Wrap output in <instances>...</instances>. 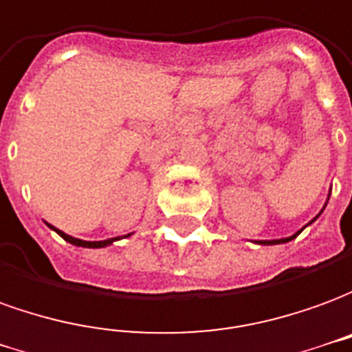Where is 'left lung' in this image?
<instances>
[{"mask_svg": "<svg viewBox=\"0 0 352 352\" xmlns=\"http://www.w3.org/2000/svg\"><path fill=\"white\" fill-rule=\"evenodd\" d=\"M330 191H331V189H330ZM328 199H330V193H328ZM328 199H326V203H324L322 210L318 212V214H316L315 218H313V220L309 221L307 226H311V223H313V221H315L316 218H318V216H320V214H322L324 208H326V204H328ZM307 226H305V228H307ZM305 228H303V229H305ZM303 229H300V231H298V233H294V235H292V236H286V239H275V241H256V243H258V244H284V243H290V241H294V239H296V236L300 235V233H301V231H303Z\"/></svg>", "mask_w": 352, "mask_h": 352, "instance_id": "left-lung-1", "label": "left lung"}]
</instances>
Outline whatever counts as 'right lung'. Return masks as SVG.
Here are the masks:
<instances>
[{"label": "right lung", "mask_w": 352, "mask_h": 352, "mask_svg": "<svg viewBox=\"0 0 352 352\" xmlns=\"http://www.w3.org/2000/svg\"><path fill=\"white\" fill-rule=\"evenodd\" d=\"M47 223V221H45ZM49 228L52 229V231H56L58 235L66 241V243L74 244V246H81V248H104V246H109V244H113L116 241H119L121 236H113V239H106V241H81V239H76V236L72 235H66L64 231H60V229H56L54 226H51V223H47ZM124 236H131V235H124Z\"/></svg>", "instance_id": "1"}]
</instances>
